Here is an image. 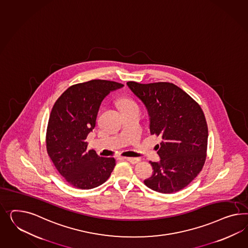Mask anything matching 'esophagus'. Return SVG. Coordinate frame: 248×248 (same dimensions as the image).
Returning a JSON list of instances; mask_svg holds the SVG:
<instances>
[{
  "label": "esophagus",
  "instance_id": "1",
  "mask_svg": "<svg viewBox=\"0 0 248 248\" xmlns=\"http://www.w3.org/2000/svg\"><path fill=\"white\" fill-rule=\"evenodd\" d=\"M123 159L126 160V161H128L129 163H131V164H136V163L140 161V159L138 158V157H123Z\"/></svg>",
  "mask_w": 248,
  "mask_h": 248
}]
</instances>
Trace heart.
Listing matches in <instances>:
<instances>
[{"instance_id": "heart-1", "label": "heart", "mask_w": 248, "mask_h": 248, "mask_svg": "<svg viewBox=\"0 0 248 248\" xmlns=\"http://www.w3.org/2000/svg\"><path fill=\"white\" fill-rule=\"evenodd\" d=\"M120 105H121L122 111H126V110H130V109L139 108V107L137 105V103L134 102L133 100H131V99H121V102H120Z\"/></svg>"}]
</instances>
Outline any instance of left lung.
I'll return each mask as SVG.
<instances>
[{"instance_id":"8db88e82","label":"left lung","mask_w":248,"mask_h":248,"mask_svg":"<svg viewBox=\"0 0 248 248\" xmlns=\"http://www.w3.org/2000/svg\"><path fill=\"white\" fill-rule=\"evenodd\" d=\"M127 85L148 110L150 133L163 140L156 145L160 161L150 162L154 171L144 183L163 194L183 189L205 164L208 130L202 108L173 83Z\"/></svg>"}]
</instances>
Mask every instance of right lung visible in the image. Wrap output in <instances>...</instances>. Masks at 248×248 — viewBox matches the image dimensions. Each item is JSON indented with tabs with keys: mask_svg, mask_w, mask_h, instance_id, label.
Returning a JSON list of instances; mask_svg holds the SVG:
<instances>
[{
	"mask_svg": "<svg viewBox=\"0 0 248 248\" xmlns=\"http://www.w3.org/2000/svg\"><path fill=\"white\" fill-rule=\"evenodd\" d=\"M123 84L92 79L71 86L57 99L46 133V147L59 173L71 186L92 189L103 184L116 165L113 157L86 151L88 134L96 125L99 106L109 92Z\"/></svg>",
	"mask_w": 248,
	"mask_h": 248,
	"instance_id": "1",
	"label": "right lung"
}]
</instances>
